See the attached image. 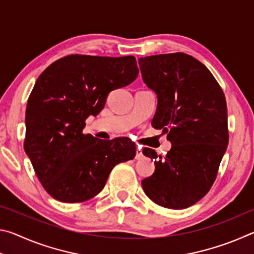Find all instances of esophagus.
<instances>
[{"label":"esophagus","instance_id":"34e87169","mask_svg":"<svg viewBox=\"0 0 254 254\" xmlns=\"http://www.w3.org/2000/svg\"><path fill=\"white\" fill-rule=\"evenodd\" d=\"M143 158V153L141 148H136V154H135V159L136 160H140V159Z\"/></svg>","mask_w":254,"mask_h":254}]
</instances>
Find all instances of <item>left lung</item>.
Returning <instances> with one entry per match:
<instances>
[{"label":"left lung","mask_w":254,"mask_h":254,"mask_svg":"<svg viewBox=\"0 0 254 254\" xmlns=\"http://www.w3.org/2000/svg\"><path fill=\"white\" fill-rule=\"evenodd\" d=\"M139 66L158 97L152 127L171 142L165 158L143 149L156 170L141 182L142 188L162 207L187 208L209 191L226 151L225 95L207 67L184 53L140 58Z\"/></svg>","instance_id":"left-lung-1"}]
</instances>
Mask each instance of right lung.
<instances>
[{
	"mask_svg": "<svg viewBox=\"0 0 254 254\" xmlns=\"http://www.w3.org/2000/svg\"><path fill=\"white\" fill-rule=\"evenodd\" d=\"M133 56L70 55L42 71L25 111L24 150L46 191L63 203H80L104 188L115 166L134 158L130 141L83 134L85 121L105 105L109 93L131 84Z\"/></svg>",
	"mask_w": 254,
	"mask_h": 254,
	"instance_id": "1",
	"label": "right lung"
}]
</instances>
